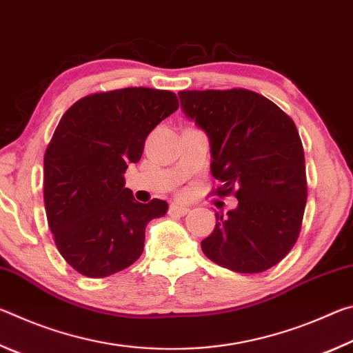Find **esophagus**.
<instances>
[{
  "label": "esophagus",
  "instance_id": "1",
  "mask_svg": "<svg viewBox=\"0 0 353 353\" xmlns=\"http://www.w3.org/2000/svg\"><path fill=\"white\" fill-rule=\"evenodd\" d=\"M190 212V208L188 207H185V205H181V204H172L171 207H170V213L171 214H187Z\"/></svg>",
  "mask_w": 353,
  "mask_h": 353
}]
</instances>
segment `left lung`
Instances as JSON below:
<instances>
[{
  "label": "left lung",
  "mask_w": 353,
  "mask_h": 353,
  "mask_svg": "<svg viewBox=\"0 0 353 353\" xmlns=\"http://www.w3.org/2000/svg\"><path fill=\"white\" fill-rule=\"evenodd\" d=\"M185 115L210 140L218 196L238 205L214 213L216 225L201 241L216 265L244 274L263 272L294 246L307 204L305 157L296 124L261 94L232 90L179 92Z\"/></svg>",
  "instance_id": "left-lung-1"
}]
</instances>
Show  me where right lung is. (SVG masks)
I'll list each match as a JSON object with an SVG mask.
<instances>
[{
	"label": "right lung",
	"mask_w": 353,
	"mask_h": 353,
	"mask_svg": "<svg viewBox=\"0 0 353 353\" xmlns=\"http://www.w3.org/2000/svg\"><path fill=\"white\" fill-rule=\"evenodd\" d=\"M179 109L168 90L128 87L93 93L63 113L46 148L43 198L59 252L85 277L126 270L145 248V229L168 204L135 201L124 187L145 140Z\"/></svg>",
	"instance_id": "obj_1"
}]
</instances>
